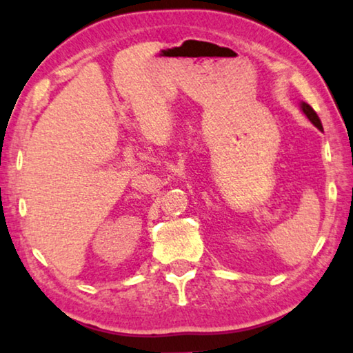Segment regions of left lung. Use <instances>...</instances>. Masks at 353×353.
I'll use <instances>...</instances> for the list:
<instances>
[{"instance_id":"1","label":"left lung","mask_w":353,"mask_h":353,"mask_svg":"<svg viewBox=\"0 0 353 353\" xmlns=\"http://www.w3.org/2000/svg\"><path fill=\"white\" fill-rule=\"evenodd\" d=\"M302 112L305 113V117L309 118V120L314 123V125L320 129V131H323V126H321V121H320V118H319V115H316V112L314 110V108H312L309 103H305V102H302Z\"/></svg>"}]
</instances>
